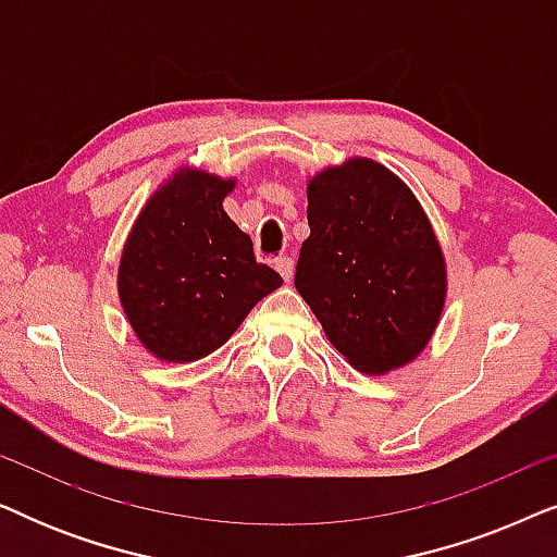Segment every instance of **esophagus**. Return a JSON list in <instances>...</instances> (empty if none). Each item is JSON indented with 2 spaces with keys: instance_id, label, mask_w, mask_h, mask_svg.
Instances as JSON below:
<instances>
[{
  "instance_id": "34e87169",
  "label": "esophagus",
  "mask_w": 557,
  "mask_h": 557,
  "mask_svg": "<svg viewBox=\"0 0 557 557\" xmlns=\"http://www.w3.org/2000/svg\"><path fill=\"white\" fill-rule=\"evenodd\" d=\"M273 265H276V271L281 273V278H284L286 284L294 278V261L288 256L276 258V261H273Z\"/></svg>"
}]
</instances>
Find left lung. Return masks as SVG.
Returning a JSON list of instances; mask_svg holds the SVG:
<instances>
[{
  "mask_svg": "<svg viewBox=\"0 0 557 557\" xmlns=\"http://www.w3.org/2000/svg\"><path fill=\"white\" fill-rule=\"evenodd\" d=\"M296 292L364 375L406 368L446 307L448 265L423 205L385 164L349 157L307 177Z\"/></svg>",
  "mask_w": 557,
  "mask_h": 557,
  "instance_id": "left-lung-1",
  "label": "left lung"
}]
</instances>
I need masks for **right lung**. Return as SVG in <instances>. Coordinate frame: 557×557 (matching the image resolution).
<instances>
[{"instance_id": "1", "label": "right lung", "mask_w": 557, "mask_h": 557, "mask_svg": "<svg viewBox=\"0 0 557 557\" xmlns=\"http://www.w3.org/2000/svg\"><path fill=\"white\" fill-rule=\"evenodd\" d=\"M238 180L180 166L136 215L119 258L126 322L151 357L185 364L215 352L263 296L284 284L256 263L223 200Z\"/></svg>"}]
</instances>
